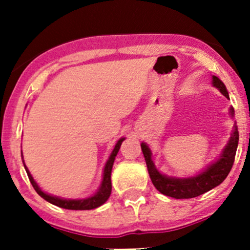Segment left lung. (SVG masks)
Instances as JSON below:
<instances>
[{"label": "left lung", "instance_id": "8db88e82", "mask_svg": "<svg viewBox=\"0 0 250 250\" xmlns=\"http://www.w3.org/2000/svg\"><path fill=\"white\" fill-rule=\"evenodd\" d=\"M213 85L220 90L221 94L230 99L225 84L216 76H213ZM230 113L231 116H233L234 111L232 107H230ZM237 146H238V130H237V125H234V129L231 134L230 140L223 150V153L218 158V161L209 165L203 172L195 176H190V178H173V176H167L160 173L151 158L152 153H151L150 147L145 143H141V150H143L153 186L163 195L180 200V198L197 197V196L203 195L207 191L214 188L215 186L220 185L232 168Z\"/></svg>", "mask_w": 250, "mask_h": 250}]
</instances>
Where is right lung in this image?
Segmentation results:
<instances>
[{
    "mask_svg": "<svg viewBox=\"0 0 250 250\" xmlns=\"http://www.w3.org/2000/svg\"><path fill=\"white\" fill-rule=\"evenodd\" d=\"M123 140H125V138H121V139L117 141V144L115 145V147H113L109 160H107L106 165H105L104 173H103L102 185H100L99 190H98L94 195L90 196V197L82 198V200H65V198L57 197V196L48 195V193L43 192V191L40 188V186L37 185L36 181L34 180V178H32V175L30 174L29 169H27L26 166H25L24 163L25 170H26L27 176H29L30 179V183H31V185L34 186L35 191H36V192L39 193L43 200H46L47 202L54 204V206L57 207H60V208L71 209V210H89V209L98 208V207H100L102 204L106 202L111 195V188H112V186H111V170H112L113 162H115V158L116 156H117L118 150H120Z\"/></svg>",
    "mask_w": 250,
    "mask_h": 250,
    "instance_id": "add662e5",
    "label": "right lung"
}]
</instances>
